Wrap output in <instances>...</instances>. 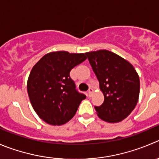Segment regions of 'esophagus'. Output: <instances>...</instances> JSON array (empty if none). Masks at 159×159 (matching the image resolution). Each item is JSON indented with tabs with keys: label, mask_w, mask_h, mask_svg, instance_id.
Returning <instances> with one entry per match:
<instances>
[{
	"label": "esophagus",
	"mask_w": 159,
	"mask_h": 159,
	"mask_svg": "<svg viewBox=\"0 0 159 159\" xmlns=\"http://www.w3.org/2000/svg\"><path fill=\"white\" fill-rule=\"evenodd\" d=\"M93 90L91 88V87H90V88H89V90H88V97L89 98H90V97L92 96V93H93Z\"/></svg>",
	"instance_id": "34e87169"
}]
</instances>
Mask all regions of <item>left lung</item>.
Masks as SVG:
<instances>
[{
    "label": "left lung",
    "instance_id": "obj_1",
    "mask_svg": "<svg viewBox=\"0 0 159 159\" xmlns=\"http://www.w3.org/2000/svg\"><path fill=\"white\" fill-rule=\"evenodd\" d=\"M86 55L105 97L101 106H94L98 116L108 122L123 120L138 101V74L129 61L107 50L87 52Z\"/></svg>",
    "mask_w": 159,
    "mask_h": 159
}]
</instances>
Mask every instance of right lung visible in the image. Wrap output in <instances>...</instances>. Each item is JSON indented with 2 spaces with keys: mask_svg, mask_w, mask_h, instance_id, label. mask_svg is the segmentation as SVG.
I'll list each match as a JSON object with an SVG mask.
<instances>
[{
  "mask_svg": "<svg viewBox=\"0 0 159 159\" xmlns=\"http://www.w3.org/2000/svg\"><path fill=\"white\" fill-rule=\"evenodd\" d=\"M86 59L84 54L56 51L45 54L33 67L27 91L34 111L47 123L61 126L69 122L86 98L69 75Z\"/></svg>",
  "mask_w": 159,
  "mask_h": 159,
  "instance_id": "obj_1",
  "label": "right lung"
}]
</instances>
